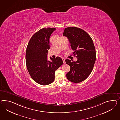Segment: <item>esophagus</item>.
<instances>
[{"label": "esophagus", "mask_w": 120, "mask_h": 120, "mask_svg": "<svg viewBox=\"0 0 120 120\" xmlns=\"http://www.w3.org/2000/svg\"><path fill=\"white\" fill-rule=\"evenodd\" d=\"M62 61H63V63L65 64V58H62Z\"/></svg>", "instance_id": "34e87169"}]
</instances>
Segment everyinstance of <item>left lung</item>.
I'll return each mask as SVG.
<instances>
[{"label": "left lung", "mask_w": 120, "mask_h": 120, "mask_svg": "<svg viewBox=\"0 0 120 120\" xmlns=\"http://www.w3.org/2000/svg\"><path fill=\"white\" fill-rule=\"evenodd\" d=\"M63 35L68 38L74 51L73 55L77 58L76 62L65 60L70 67L66 77L71 82H80L87 78L94 68L96 53L93 40L84 30L76 27L65 28Z\"/></svg>", "instance_id": "left-lung-1"}]
</instances>
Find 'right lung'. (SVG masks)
Instances as JSON below:
<instances>
[{
    "label": "right lung",
    "mask_w": 120,
    "mask_h": 120,
    "mask_svg": "<svg viewBox=\"0 0 120 120\" xmlns=\"http://www.w3.org/2000/svg\"><path fill=\"white\" fill-rule=\"evenodd\" d=\"M56 28H43L35 33L30 39L26 47V63L31 77L41 85L50 84L55 80V72L63 62L62 58L48 60L50 49L49 39Z\"/></svg>",
    "instance_id": "right-lung-1"
}]
</instances>
